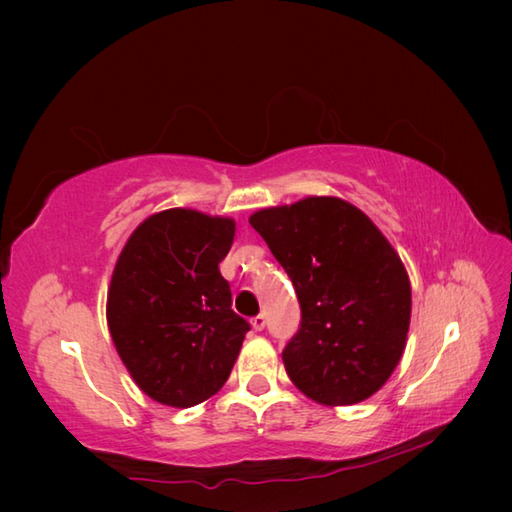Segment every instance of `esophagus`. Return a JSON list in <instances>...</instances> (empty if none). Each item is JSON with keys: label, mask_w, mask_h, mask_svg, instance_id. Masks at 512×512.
<instances>
[{"label": "esophagus", "mask_w": 512, "mask_h": 512, "mask_svg": "<svg viewBox=\"0 0 512 512\" xmlns=\"http://www.w3.org/2000/svg\"><path fill=\"white\" fill-rule=\"evenodd\" d=\"M250 325H253L255 332H262L266 328V317L264 314H257V317L250 319Z\"/></svg>", "instance_id": "34e87169"}]
</instances>
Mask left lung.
<instances>
[{
	"mask_svg": "<svg viewBox=\"0 0 512 512\" xmlns=\"http://www.w3.org/2000/svg\"><path fill=\"white\" fill-rule=\"evenodd\" d=\"M295 286L301 325L284 350L292 383L321 405H354L387 383L411 319L407 270L387 237L341 198L250 215Z\"/></svg>",
	"mask_w": 512,
	"mask_h": 512,
	"instance_id": "obj_1",
	"label": "left lung"
}]
</instances>
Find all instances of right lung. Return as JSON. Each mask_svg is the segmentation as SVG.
Listing matches in <instances>:
<instances>
[{
	"label": "right lung",
	"instance_id": "add662e5",
	"mask_svg": "<svg viewBox=\"0 0 512 512\" xmlns=\"http://www.w3.org/2000/svg\"><path fill=\"white\" fill-rule=\"evenodd\" d=\"M235 222L193 209L147 217L129 235L107 290V325L134 383L169 407L222 389L250 330L231 310L220 262Z\"/></svg>",
	"mask_w": 512,
	"mask_h": 512
}]
</instances>
